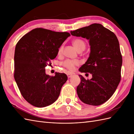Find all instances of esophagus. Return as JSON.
Wrapping results in <instances>:
<instances>
[{
    "mask_svg": "<svg viewBox=\"0 0 134 134\" xmlns=\"http://www.w3.org/2000/svg\"><path fill=\"white\" fill-rule=\"evenodd\" d=\"M72 75V74H71V73H69H69H68L67 74V76H68V78H70V77Z\"/></svg>",
    "mask_w": 134,
    "mask_h": 134,
    "instance_id": "34e87169",
    "label": "esophagus"
}]
</instances>
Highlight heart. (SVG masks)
<instances>
[{"label":"heart","mask_w":134,"mask_h":134,"mask_svg":"<svg viewBox=\"0 0 134 134\" xmlns=\"http://www.w3.org/2000/svg\"><path fill=\"white\" fill-rule=\"evenodd\" d=\"M72 44H73L75 48L78 51H83L86 47V43L83 41V40L80 39V38H76L74 39L73 41H72ZM63 48L64 46L63 44L61 45L59 48L58 50V54H61L62 53L63 51ZM79 62L78 61L76 60H65L64 62L62 63V65L65 68L67 69L70 71H72L74 70V69L76 66L78 65Z\"/></svg>","instance_id":"heart-1"}]
</instances>
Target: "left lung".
Returning <instances> with one entry per match:
<instances>
[{"label":"left lung","mask_w":134,"mask_h":134,"mask_svg":"<svg viewBox=\"0 0 134 134\" xmlns=\"http://www.w3.org/2000/svg\"><path fill=\"white\" fill-rule=\"evenodd\" d=\"M72 36L90 40L91 53L81 66L82 72H90L92 78L81 75L76 92L84 103L99 106L106 102L115 93L121 80L122 64L119 40L113 32L99 23L70 31Z\"/></svg>","instance_id":"obj_1"}]
</instances>
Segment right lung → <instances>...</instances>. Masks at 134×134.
Returning <instances> with one entry per match:
<instances>
[{
  "label": "right lung",
  "instance_id": "right-lung-1",
  "mask_svg": "<svg viewBox=\"0 0 134 134\" xmlns=\"http://www.w3.org/2000/svg\"><path fill=\"white\" fill-rule=\"evenodd\" d=\"M70 34L42 28L32 30L16 44L14 77L22 96L36 107H44L57 100L68 79L64 73L50 76L45 68L51 64L60 46Z\"/></svg>",
  "mask_w": 134,
  "mask_h": 134
}]
</instances>
